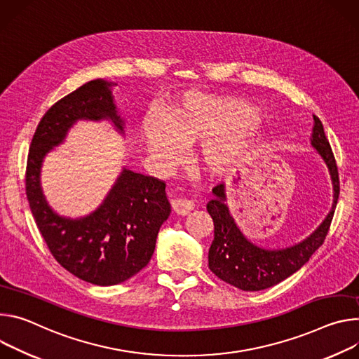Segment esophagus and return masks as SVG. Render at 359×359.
I'll use <instances>...</instances> for the list:
<instances>
[{"label":"esophagus","instance_id":"obj_1","mask_svg":"<svg viewBox=\"0 0 359 359\" xmlns=\"http://www.w3.org/2000/svg\"><path fill=\"white\" fill-rule=\"evenodd\" d=\"M171 204L172 210L180 215H188L195 207V204L191 200H188V198H175Z\"/></svg>","mask_w":359,"mask_h":359}]
</instances>
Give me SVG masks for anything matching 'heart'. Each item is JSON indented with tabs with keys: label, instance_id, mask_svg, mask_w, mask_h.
Wrapping results in <instances>:
<instances>
[{
	"label": "heart",
	"instance_id": "obj_1",
	"mask_svg": "<svg viewBox=\"0 0 359 359\" xmlns=\"http://www.w3.org/2000/svg\"><path fill=\"white\" fill-rule=\"evenodd\" d=\"M245 102L204 94H187L163 115L149 112L142 119L147 148L161 167L182 155V145L203 142L198 161L211 174H224L255 137L254 130L235 128L254 115Z\"/></svg>",
	"mask_w": 359,
	"mask_h": 359
}]
</instances>
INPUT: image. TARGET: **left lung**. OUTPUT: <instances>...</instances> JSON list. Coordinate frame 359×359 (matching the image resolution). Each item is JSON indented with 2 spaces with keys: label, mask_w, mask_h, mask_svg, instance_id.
Returning a JSON list of instances; mask_svg holds the SVG:
<instances>
[{
  "label": "left lung",
  "mask_w": 359,
  "mask_h": 359,
  "mask_svg": "<svg viewBox=\"0 0 359 359\" xmlns=\"http://www.w3.org/2000/svg\"><path fill=\"white\" fill-rule=\"evenodd\" d=\"M312 147L325 161L334 188L332 208L324 222L306 240L283 250H264L254 245L236 226L225 204V185L212 188L214 198L207 204V211L214 221V241L208 252L210 269L224 283L243 291H261L284 281L306 264L320 248L330 231L339 196V177L335 156L325 137L323 123L313 115Z\"/></svg>",
  "instance_id": "obj_1"
}]
</instances>
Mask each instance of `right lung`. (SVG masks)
Wrapping results in <instances>:
<instances>
[{
	"label": "right lung",
	"instance_id": "right-lung-1",
	"mask_svg": "<svg viewBox=\"0 0 359 359\" xmlns=\"http://www.w3.org/2000/svg\"><path fill=\"white\" fill-rule=\"evenodd\" d=\"M109 87L94 79L57 101L35 130L25 171L29 208L50 252L79 280L100 287L121 284L147 266L158 231L171 214L165 182L126 168L102 204L84 218L60 217L46 201L39 181L44 156L78 119H111L123 133Z\"/></svg>",
	"mask_w": 359,
	"mask_h": 359
}]
</instances>
